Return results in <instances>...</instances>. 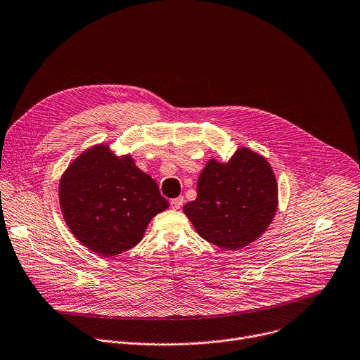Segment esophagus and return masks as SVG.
I'll use <instances>...</instances> for the list:
<instances>
[{"mask_svg":"<svg viewBox=\"0 0 360 360\" xmlns=\"http://www.w3.org/2000/svg\"><path fill=\"white\" fill-rule=\"evenodd\" d=\"M183 203H184V197H176V198H173V200L170 202V207L172 209H174V210H179V209H181V206H183Z\"/></svg>","mask_w":360,"mask_h":360,"instance_id":"esophagus-1","label":"esophagus"}]
</instances>
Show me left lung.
Wrapping results in <instances>:
<instances>
[{
  "mask_svg": "<svg viewBox=\"0 0 360 360\" xmlns=\"http://www.w3.org/2000/svg\"><path fill=\"white\" fill-rule=\"evenodd\" d=\"M277 207V183L266 160L240 148L227 163L210 160L197 180V198L183 209L212 245L237 250L255 242Z\"/></svg>",
  "mask_w": 360,
  "mask_h": 360,
  "instance_id": "obj_1",
  "label": "left lung"
}]
</instances>
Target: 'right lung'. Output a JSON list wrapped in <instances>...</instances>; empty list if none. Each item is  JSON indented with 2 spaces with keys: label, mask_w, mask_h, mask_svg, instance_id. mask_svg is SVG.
Instances as JSON below:
<instances>
[{
  "label": "right lung",
  "mask_w": 360,
  "mask_h": 360,
  "mask_svg": "<svg viewBox=\"0 0 360 360\" xmlns=\"http://www.w3.org/2000/svg\"><path fill=\"white\" fill-rule=\"evenodd\" d=\"M60 205L72 234L104 257L134 248L148 221L169 207L157 183L130 155L118 158L105 146L70 165L60 183Z\"/></svg>",
  "instance_id": "1"
}]
</instances>
